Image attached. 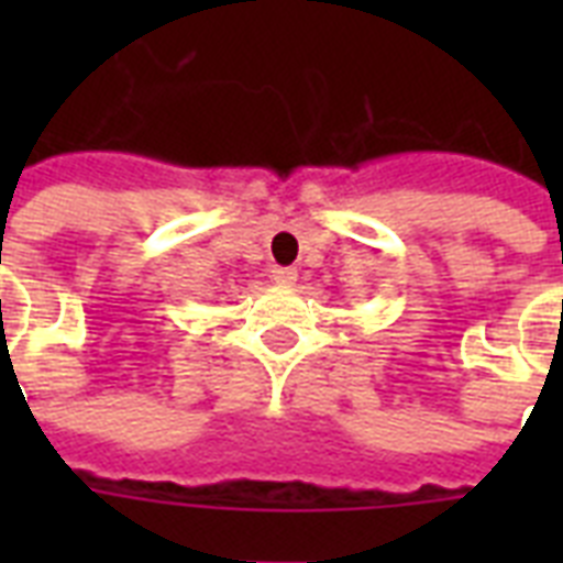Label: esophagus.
Returning a JSON list of instances; mask_svg holds the SVG:
<instances>
[{"label": "esophagus", "instance_id": "obj_1", "mask_svg": "<svg viewBox=\"0 0 563 563\" xmlns=\"http://www.w3.org/2000/svg\"><path fill=\"white\" fill-rule=\"evenodd\" d=\"M295 277H298V272H295V268H289V265H272L274 283H280V286H291V283H295Z\"/></svg>", "mask_w": 563, "mask_h": 563}]
</instances>
